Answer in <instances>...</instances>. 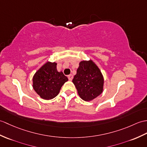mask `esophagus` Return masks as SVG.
Returning a JSON list of instances; mask_svg holds the SVG:
<instances>
[{
  "instance_id": "1",
  "label": "esophagus",
  "mask_w": 147,
  "mask_h": 147,
  "mask_svg": "<svg viewBox=\"0 0 147 147\" xmlns=\"http://www.w3.org/2000/svg\"><path fill=\"white\" fill-rule=\"evenodd\" d=\"M67 78H68V79H69V81H72L73 78V76L72 74H69V76H67Z\"/></svg>"
}]
</instances>
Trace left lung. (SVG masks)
Returning a JSON list of instances; mask_svg holds the SVG:
<instances>
[{"instance_id":"1","label":"left lung","mask_w":147,"mask_h":147,"mask_svg":"<svg viewBox=\"0 0 147 147\" xmlns=\"http://www.w3.org/2000/svg\"><path fill=\"white\" fill-rule=\"evenodd\" d=\"M73 83L78 94L84 101H91L99 96L103 89V77L100 70L93 61L80 63Z\"/></svg>"}]
</instances>
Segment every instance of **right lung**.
<instances>
[{
  "instance_id": "right-lung-1",
  "label": "right lung",
  "mask_w": 147,
  "mask_h": 147,
  "mask_svg": "<svg viewBox=\"0 0 147 147\" xmlns=\"http://www.w3.org/2000/svg\"><path fill=\"white\" fill-rule=\"evenodd\" d=\"M56 63L47 62L33 77V88L44 100H51L59 94L68 79L63 72H58Z\"/></svg>"
}]
</instances>
